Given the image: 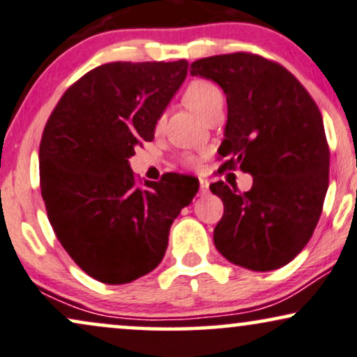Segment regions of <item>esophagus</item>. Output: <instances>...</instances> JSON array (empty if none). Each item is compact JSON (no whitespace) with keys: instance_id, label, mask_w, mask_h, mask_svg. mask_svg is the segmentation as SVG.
Segmentation results:
<instances>
[{"instance_id":"34e87169","label":"esophagus","mask_w":357,"mask_h":357,"mask_svg":"<svg viewBox=\"0 0 357 357\" xmlns=\"http://www.w3.org/2000/svg\"><path fill=\"white\" fill-rule=\"evenodd\" d=\"M208 193V180L200 178V195H206Z\"/></svg>"}]
</instances>
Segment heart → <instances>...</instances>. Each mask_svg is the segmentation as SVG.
Returning a JSON list of instances; mask_svg holds the SVG:
<instances>
[{
	"instance_id": "heart-1",
	"label": "heart",
	"mask_w": 357,
	"mask_h": 357,
	"mask_svg": "<svg viewBox=\"0 0 357 357\" xmlns=\"http://www.w3.org/2000/svg\"><path fill=\"white\" fill-rule=\"evenodd\" d=\"M182 99L190 111L204 117V114L210 107H213L215 104L223 100V96L222 91L213 82L206 81V79H193L192 82L187 84L185 91H183ZM182 162L188 167H193L197 165V157L192 155V153H185L182 157Z\"/></svg>"
}]
</instances>
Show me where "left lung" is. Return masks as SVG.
<instances>
[{"mask_svg":"<svg viewBox=\"0 0 357 357\" xmlns=\"http://www.w3.org/2000/svg\"><path fill=\"white\" fill-rule=\"evenodd\" d=\"M190 68L227 96L220 172L253 177L243 193L222 180L210 185L225 206L213 243L246 270L288 265L313 235L328 192L329 147L318 105L291 73L261 56L220 54Z\"/></svg>","mask_w":357,"mask_h":357,"instance_id":"obj_1","label":"left lung"}]
</instances>
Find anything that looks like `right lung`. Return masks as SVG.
I'll return each instance as SVG.
<instances>
[{
    "label": "right lung",
    "instance_id": "right-lung-1",
    "mask_svg": "<svg viewBox=\"0 0 357 357\" xmlns=\"http://www.w3.org/2000/svg\"><path fill=\"white\" fill-rule=\"evenodd\" d=\"M187 69L185 59L99 66L64 92L44 127L47 218L74 263L100 283H130L157 268L172 223L199 192V180L172 172L142 187L129 165L153 140Z\"/></svg>",
    "mask_w": 357,
    "mask_h": 357
}]
</instances>
